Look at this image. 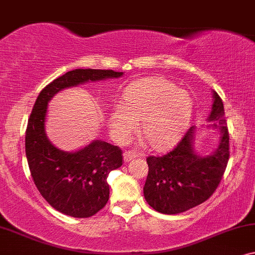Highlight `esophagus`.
I'll list each match as a JSON object with an SVG mask.
<instances>
[{"mask_svg": "<svg viewBox=\"0 0 255 255\" xmlns=\"http://www.w3.org/2000/svg\"><path fill=\"white\" fill-rule=\"evenodd\" d=\"M136 153L132 152V151H126L124 153V160L125 163H128V162H131V160H134L136 158Z\"/></svg>", "mask_w": 255, "mask_h": 255, "instance_id": "34e87169", "label": "esophagus"}]
</instances>
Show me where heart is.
Segmentation results:
<instances>
[{"label": "heart", "instance_id": "1", "mask_svg": "<svg viewBox=\"0 0 255 255\" xmlns=\"http://www.w3.org/2000/svg\"><path fill=\"white\" fill-rule=\"evenodd\" d=\"M123 105H116L109 118L113 139L126 143L137 128L155 149H165L180 138L193 114V99L187 91L160 76L139 78L123 92Z\"/></svg>", "mask_w": 255, "mask_h": 255}]
</instances>
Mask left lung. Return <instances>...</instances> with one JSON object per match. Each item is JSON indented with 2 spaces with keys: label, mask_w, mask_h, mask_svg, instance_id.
I'll list each match as a JSON object with an SVG mask.
<instances>
[{
  "label": "left lung",
  "mask_w": 255,
  "mask_h": 255,
  "mask_svg": "<svg viewBox=\"0 0 255 255\" xmlns=\"http://www.w3.org/2000/svg\"><path fill=\"white\" fill-rule=\"evenodd\" d=\"M207 121L211 123L207 128L217 129L220 134L218 145L209 155L202 156L195 150L198 130L192 126L172 151L146 158L149 173L143 193L149 206L158 213L177 215L199 206L220 184L230 151L223 102L215 91Z\"/></svg>",
  "instance_id": "8db88e82"
}]
</instances>
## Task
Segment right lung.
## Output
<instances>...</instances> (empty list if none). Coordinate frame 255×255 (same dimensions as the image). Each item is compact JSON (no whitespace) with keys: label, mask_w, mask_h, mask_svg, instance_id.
Here are the masks:
<instances>
[{"label":"right lung","mask_w":255,"mask_h":255,"mask_svg":"<svg viewBox=\"0 0 255 255\" xmlns=\"http://www.w3.org/2000/svg\"><path fill=\"white\" fill-rule=\"evenodd\" d=\"M123 75L102 69L68 71L51 82L34 103L25 135L28 167L42 198L68 216L91 217L105 207L110 198L107 177L123 165V152L102 139H95L75 151L57 148L46 134L48 103L64 89Z\"/></svg>","instance_id":"obj_1"}]
</instances>
